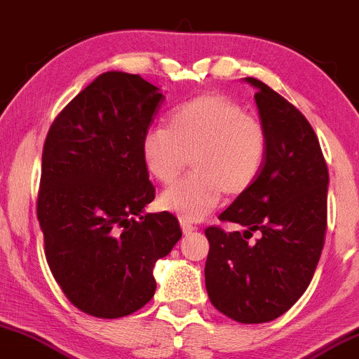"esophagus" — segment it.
<instances>
[{
  "label": "esophagus",
  "instance_id": "34e87169",
  "mask_svg": "<svg viewBox=\"0 0 359 359\" xmlns=\"http://www.w3.org/2000/svg\"><path fill=\"white\" fill-rule=\"evenodd\" d=\"M195 229H196V227H195V226H191L190 222L181 221V231H183V234H191V233H194Z\"/></svg>",
  "mask_w": 359,
  "mask_h": 359
}]
</instances>
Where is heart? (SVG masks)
<instances>
[{"mask_svg":"<svg viewBox=\"0 0 359 359\" xmlns=\"http://www.w3.org/2000/svg\"><path fill=\"white\" fill-rule=\"evenodd\" d=\"M140 152L149 175L164 184L176 180L190 157L195 175L164 190L159 203L181 221L196 222L224 191L240 195L252 187L267 154V133L233 99L203 94L172 109L168 128H149Z\"/></svg>","mask_w":359,"mask_h":359,"instance_id":"heart-1","label":"heart"}]
</instances>
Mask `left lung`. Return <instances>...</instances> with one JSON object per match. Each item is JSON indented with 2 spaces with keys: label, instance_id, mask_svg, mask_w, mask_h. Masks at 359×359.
<instances>
[{
  "label": "left lung",
  "instance_id": "1",
  "mask_svg": "<svg viewBox=\"0 0 359 359\" xmlns=\"http://www.w3.org/2000/svg\"><path fill=\"white\" fill-rule=\"evenodd\" d=\"M258 116L267 154L252 187L219 215L243 231L207 227L205 287L212 304L241 323L280 317L310 284L327 227L329 171L306 118L260 80ZM257 233L255 242L248 240Z\"/></svg>",
  "mask_w": 359,
  "mask_h": 359
}]
</instances>
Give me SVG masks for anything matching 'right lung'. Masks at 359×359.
Instances as JSON below:
<instances>
[{
	"label": "right lung",
	"mask_w": 359,
	"mask_h": 359,
	"mask_svg": "<svg viewBox=\"0 0 359 359\" xmlns=\"http://www.w3.org/2000/svg\"><path fill=\"white\" fill-rule=\"evenodd\" d=\"M164 95L140 75L106 72L57 114L42 150L37 219L49 269L83 313L119 318L156 292L154 265L180 241L140 144Z\"/></svg>",
	"instance_id": "add662e5"
}]
</instances>
